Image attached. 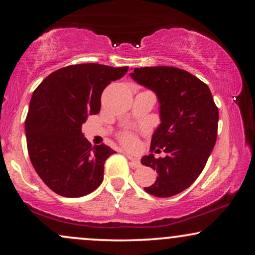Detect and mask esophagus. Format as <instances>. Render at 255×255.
<instances>
[{
  "label": "esophagus",
  "instance_id": "34e87169",
  "mask_svg": "<svg viewBox=\"0 0 255 255\" xmlns=\"http://www.w3.org/2000/svg\"><path fill=\"white\" fill-rule=\"evenodd\" d=\"M128 158L130 159V165L133 167V168H138V167H140V165H141L140 160L133 158V156L130 155V154H128Z\"/></svg>",
  "mask_w": 255,
  "mask_h": 255
}]
</instances>
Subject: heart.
Returning <instances> with one entry per match:
<instances>
[{"mask_svg": "<svg viewBox=\"0 0 255 255\" xmlns=\"http://www.w3.org/2000/svg\"><path fill=\"white\" fill-rule=\"evenodd\" d=\"M120 140L122 144L128 146V147H133L137 144V135L131 131H123L120 134Z\"/></svg>", "mask_w": 255, "mask_h": 255, "instance_id": "heart-1", "label": "heart"}]
</instances>
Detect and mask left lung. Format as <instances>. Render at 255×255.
I'll return each instance as SVG.
<instances>
[{
  "instance_id": "obj_1",
  "label": "left lung",
  "mask_w": 255,
  "mask_h": 255,
  "mask_svg": "<svg viewBox=\"0 0 255 255\" xmlns=\"http://www.w3.org/2000/svg\"><path fill=\"white\" fill-rule=\"evenodd\" d=\"M131 78L152 89L160 102L161 124L152 137L151 154L141 158L158 177L144 189L158 197L174 196L190 187L207 165L217 139L218 108L209 87L184 69L140 67ZM161 150L165 158H154L151 152Z\"/></svg>"
}]
</instances>
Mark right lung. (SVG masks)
<instances>
[{
	"label": "right lung",
	"instance_id": "right-lung-1",
	"mask_svg": "<svg viewBox=\"0 0 255 255\" xmlns=\"http://www.w3.org/2000/svg\"><path fill=\"white\" fill-rule=\"evenodd\" d=\"M128 67L71 65L51 73L37 87L25 120L27 152L44 183L65 197H81L102 183L104 163L116 153L92 146L82 124L101 109V95Z\"/></svg>",
	"mask_w": 255,
	"mask_h": 255
}]
</instances>
